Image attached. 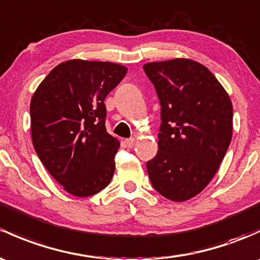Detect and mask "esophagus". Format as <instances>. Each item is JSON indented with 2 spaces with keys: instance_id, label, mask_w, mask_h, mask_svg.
<instances>
[{
  "instance_id": "1",
  "label": "esophagus",
  "mask_w": 260,
  "mask_h": 260,
  "mask_svg": "<svg viewBox=\"0 0 260 260\" xmlns=\"http://www.w3.org/2000/svg\"><path fill=\"white\" fill-rule=\"evenodd\" d=\"M135 143H136L135 138H129V139H125L124 141L125 147H128V148H132V147H135Z\"/></svg>"
}]
</instances>
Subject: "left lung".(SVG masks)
<instances>
[{
  "label": "left lung",
  "mask_w": 260,
  "mask_h": 260,
  "mask_svg": "<svg viewBox=\"0 0 260 260\" xmlns=\"http://www.w3.org/2000/svg\"><path fill=\"white\" fill-rule=\"evenodd\" d=\"M143 70L162 106L158 153L147 162L149 179L169 201H188L209 184L225 155L233 135L232 101L193 59L149 62Z\"/></svg>",
  "instance_id": "1"
}]
</instances>
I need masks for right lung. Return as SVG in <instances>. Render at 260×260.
Masks as SVG:
<instances>
[{
    "label": "right lung",
    "mask_w": 260,
    "mask_h": 260,
    "mask_svg": "<svg viewBox=\"0 0 260 260\" xmlns=\"http://www.w3.org/2000/svg\"><path fill=\"white\" fill-rule=\"evenodd\" d=\"M127 71L112 62L70 59L56 66L32 95V143L70 194L93 196L113 177L119 141L106 129L103 102Z\"/></svg>",
    "instance_id": "right-lung-1"
}]
</instances>
